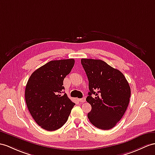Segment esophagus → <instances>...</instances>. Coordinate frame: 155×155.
<instances>
[{
    "mask_svg": "<svg viewBox=\"0 0 155 155\" xmlns=\"http://www.w3.org/2000/svg\"><path fill=\"white\" fill-rule=\"evenodd\" d=\"M79 101H80V103H84V102H85V98H82V99H79Z\"/></svg>",
    "mask_w": 155,
    "mask_h": 155,
    "instance_id": "esophagus-1",
    "label": "esophagus"
}]
</instances>
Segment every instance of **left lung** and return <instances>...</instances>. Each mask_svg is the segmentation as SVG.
Returning a JSON list of instances; mask_svg holds the SVG:
<instances>
[{
	"label": "left lung",
	"instance_id": "obj_1",
	"mask_svg": "<svg viewBox=\"0 0 155 155\" xmlns=\"http://www.w3.org/2000/svg\"><path fill=\"white\" fill-rule=\"evenodd\" d=\"M81 64L89 80L86 101L91 106L87 117L99 129L114 127L129 104L130 87L120 70L101 60L82 58Z\"/></svg>",
	"mask_w": 155,
	"mask_h": 155
}]
</instances>
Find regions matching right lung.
Here are the masks:
<instances>
[{
	"label": "right lung",
	"instance_id": "right-lung-1",
	"mask_svg": "<svg viewBox=\"0 0 155 155\" xmlns=\"http://www.w3.org/2000/svg\"><path fill=\"white\" fill-rule=\"evenodd\" d=\"M74 59L52 60L34 71L25 87V98L28 110L43 129L54 131L68 120L73 103L66 93L64 79L69 74Z\"/></svg>",
	"mask_w": 155,
	"mask_h": 155
}]
</instances>
